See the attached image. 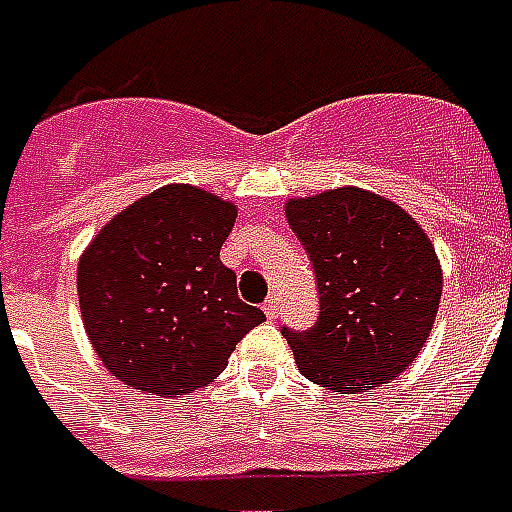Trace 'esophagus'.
Masks as SVG:
<instances>
[{"label": "esophagus", "mask_w": 512, "mask_h": 512, "mask_svg": "<svg viewBox=\"0 0 512 512\" xmlns=\"http://www.w3.org/2000/svg\"><path fill=\"white\" fill-rule=\"evenodd\" d=\"M264 314H267L269 320H277V314H280V301H277L275 296H269L267 301H264Z\"/></svg>", "instance_id": "34e87169"}]
</instances>
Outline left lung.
Returning a JSON list of instances; mask_svg holds the SVG:
<instances>
[{
    "instance_id": "1",
    "label": "left lung",
    "mask_w": 512,
    "mask_h": 512,
    "mask_svg": "<svg viewBox=\"0 0 512 512\" xmlns=\"http://www.w3.org/2000/svg\"><path fill=\"white\" fill-rule=\"evenodd\" d=\"M312 261L320 317L282 327L304 378L359 394L399 378L428 341L441 301L431 240L402 206L359 187L285 203Z\"/></svg>"
}]
</instances>
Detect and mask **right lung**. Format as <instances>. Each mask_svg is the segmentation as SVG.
I'll return each mask as SVG.
<instances>
[{
	"mask_svg": "<svg viewBox=\"0 0 512 512\" xmlns=\"http://www.w3.org/2000/svg\"><path fill=\"white\" fill-rule=\"evenodd\" d=\"M237 208L214 192L166 185L113 216L79 261V304L97 357L126 386L192 394L267 320L237 296L219 259Z\"/></svg>",
	"mask_w": 512,
	"mask_h": 512,
	"instance_id": "obj_1",
	"label": "right lung"
}]
</instances>
